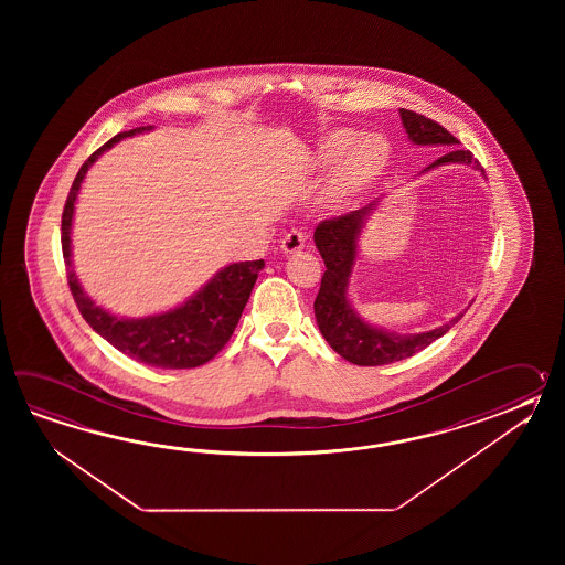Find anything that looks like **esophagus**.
Wrapping results in <instances>:
<instances>
[{
	"mask_svg": "<svg viewBox=\"0 0 565 565\" xmlns=\"http://www.w3.org/2000/svg\"><path fill=\"white\" fill-rule=\"evenodd\" d=\"M305 241H307L305 232L292 228L290 232H288V234H285V238H282V242H280V250H282L285 254H297L299 250H302Z\"/></svg>",
	"mask_w": 565,
	"mask_h": 565,
	"instance_id": "1",
	"label": "esophagus"
}]
</instances>
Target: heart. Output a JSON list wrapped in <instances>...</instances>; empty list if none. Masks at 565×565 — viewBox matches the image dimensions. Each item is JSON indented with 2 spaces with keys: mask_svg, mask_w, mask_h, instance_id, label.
<instances>
[{
  "mask_svg": "<svg viewBox=\"0 0 565 565\" xmlns=\"http://www.w3.org/2000/svg\"><path fill=\"white\" fill-rule=\"evenodd\" d=\"M349 139H351V132H333L324 137L323 141L315 147L312 159L321 166L333 161L343 151ZM384 145L377 139H361L353 145L333 171L329 198L343 200L355 190H360L365 181L372 180L373 175L380 171L384 163Z\"/></svg>",
  "mask_w": 565,
  "mask_h": 565,
  "instance_id": "heart-1",
  "label": "heart"
}]
</instances>
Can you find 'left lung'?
I'll use <instances>...</instances> for the list:
<instances>
[{"instance_id": "obj_1", "label": "left lung", "mask_w": 565, "mask_h": 565, "mask_svg": "<svg viewBox=\"0 0 565 565\" xmlns=\"http://www.w3.org/2000/svg\"><path fill=\"white\" fill-rule=\"evenodd\" d=\"M399 117L412 143L450 147L446 156L436 159L424 171L448 166V163H465L484 173V169L480 168L479 161L472 157V153L467 149L455 147L458 145L457 137H452L436 120L428 119L408 108H399ZM375 205L377 204L372 202L361 210L349 212L345 216L323 220L315 230V246L321 254L327 268L321 278V288L315 299L317 324L324 341L335 349L343 360L351 361L355 365H387L394 361L412 358L414 353L428 348L433 341L445 335L446 331H450L465 315V312H458L457 317L450 319L448 323L426 333L399 335V333H390L385 329L365 323L349 305V278L358 258V241H360L361 228L367 216L372 214V210H375Z\"/></svg>"}]
</instances>
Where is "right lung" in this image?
<instances>
[{"instance_id":"obj_1","label":"right lung","mask_w":565,"mask_h":565,"mask_svg":"<svg viewBox=\"0 0 565 565\" xmlns=\"http://www.w3.org/2000/svg\"><path fill=\"white\" fill-rule=\"evenodd\" d=\"M149 131V127H137L131 131L119 132L110 141L96 149L85 166L78 169L73 188L66 198L62 212V254L68 273V287L74 302L86 323L98 335L107 339L113 348L129 355L135 361L147 363L161 370H190L200 367L212 358H216L228 343L242 311L250 299L254 282L263 270L265 260H246L222 268L214 278L198 290L192 299L180 307L161 315H151L143 319H125L105 311L86 295L73 270V250H71V230H73L74 202L85 180L86 171L113 145L137 132Z\"/></svg>"}]
</instances>
